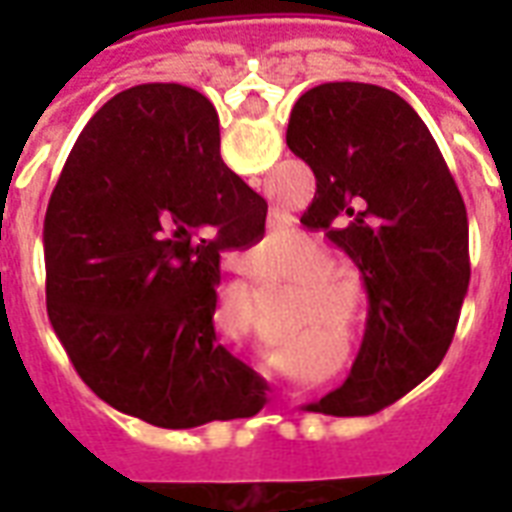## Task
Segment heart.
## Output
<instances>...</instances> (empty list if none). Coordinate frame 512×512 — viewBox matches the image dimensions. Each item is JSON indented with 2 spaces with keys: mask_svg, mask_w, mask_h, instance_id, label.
Segmentation results:
<instances>
[{
  "mask_svg": "<svg viewBox=\"0 0 512 512\" xmlns=\"http://www.w3.org/2000/svg\"><path fill=\"white\" fill-rule=\"evenodd\" d=\"M260 244L266 246V249H274V252H279V249H290V246L296 244V233H293L290 227H268L266 233L260 235ZM299 257L301 263H304V268H310L312 274H323V271L329 268V263H332L329 246H323L321 241H312V238H307V241L301 244ZM318 288H321L323 293H329V296L343 290L337 285V279H323V282H318Z\"/></svg>",
  "mask_w": 512,
  "mask_h": 512,
  "instance_id": "b5f03b06",
  "label": "heart"
}]
</instances>
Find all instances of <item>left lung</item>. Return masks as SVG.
Returning a JSON list of instances; mask_svg holds the SVG:
<instances>
[{"label":"left lung","instance_id":"obj_1","mask_svg":"<svg viewBox=\"0 0 512 512\" xmlns=\"http://www.w3.org/2000/svg\"><path fill=\"white\" fill-rule=\"evenodd\" d=\"M288 147L315 172L301 216L362 271L367 329L351 376L310 411L376 414L447 354L469 288L461 191L422 117L378 84L329 82L301 95Z\"/></svg>","mask_w":512,"mask_h":512}]
</instances>
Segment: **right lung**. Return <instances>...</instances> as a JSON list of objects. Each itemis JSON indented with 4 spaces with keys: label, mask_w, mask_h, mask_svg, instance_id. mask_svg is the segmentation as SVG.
Instances as JSON below:
<instances>
[{
    "label": "right lung",
    "mask_w": 512,
    "mask_h": 512,
    "mask_svg": "<svg viewBox=\"0 0 512 512\" xmlns=\"http://www.w3.org/2000/svg\"><path fill=\"white\" fill-rule=\"evenodd\" d=\"M266 208L197 90L136 84L95 112L43 222L49 321L95 395L172 430L263 408L266 381L219 345L213 312L219 257L260 241Z\"/></svg>",
    "instance_id": "add662e5"
}]
</instances>
